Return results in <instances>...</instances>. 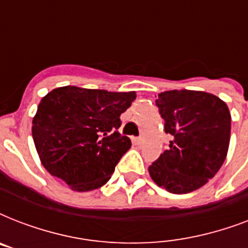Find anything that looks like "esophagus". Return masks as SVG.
<instances>
[{"label":"esophagus","mask_w":248,"mask_h":248,"mask_svg":"<svg viewBox=\"0 0 248 248\" xmlns=\"http://www.w3.org/2000/svg\"><path fill=\"white\" fill-rule=\"evenodd\" d=\"M135 143H136V145H143L144 139H143V138H136Z\"/></svg>","instance_id":"obj_1"}]
</instances>
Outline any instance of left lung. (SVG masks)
<instances>
[{"label": "left lung", "mask_w": 248, "mask_h": 248, "mask_svg": "<svg viewBox=\"0 0 248 248\" xmlns=\"http://www.w3.org/2000/svg\"><path fill=\"white\" fill-rule=\"evenodd\" d=\"M172 136L170 149L149 166L152 180L172 194L200 189L215 176L227 158L231 141V112L214 93L170 90L155 100Z\"/></svg>", "instance_id": "left-lung-1"}]
</instances>
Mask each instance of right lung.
<instances>
[{
	"mask_svg": "<svg viewBox=\"0 0 248 248\" xmlns=\"http://www.w3.org/2000/svg\"><path fill=\"white\" fill-rule=\"evenodd\" d=\"M136 99L134 91L112 93L77 86L45 95L32 121L40 161L75 192H89L110 179L131 140L121 136L120 116Z\"/></svg>",
	"mask_w": 248,
	"mask_h": 248,
	"instance_id": "obj_1",
	"label": "right lung"
}]
</instances>
